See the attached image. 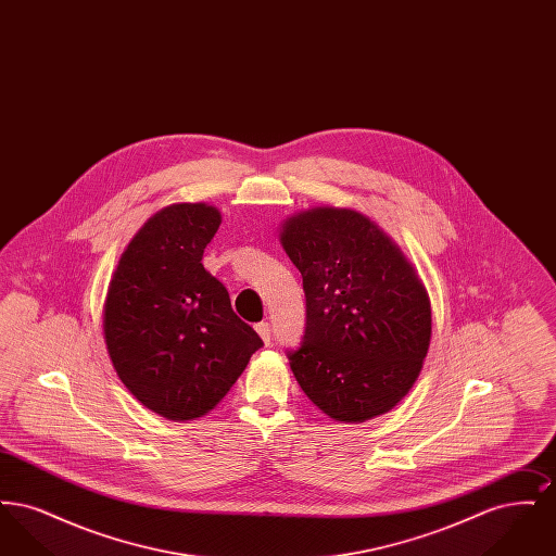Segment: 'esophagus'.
I'll use <instances>...</instances> for the list:
<instances>
[{
	"label": "esophagus",
	"mask_w": 556,
	"mask_h": 556,
	"mask_svg": "<svg viewBox=\"0 0 556 556\" xmlns=\"http://www.w3.org/2000/svg\"><path fill=\"white\" fill-rule=\"evenodd\" d=\"M256 331H258V336L263 338V342H265V344H270V325H268L266 320L256 325Z\"/></svg>",
	"instance_id": "1"
}]
</instances>
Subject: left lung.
<instances>
[{"label": "left lung", "instance_id": "1", "mask_svg": "<svg viewBox=\"0 0 556 556\" xmlns=\"http://www.w3.org/2000/svg\"><path fill=\"white\" fill-rule=\"evenodd\" d=\"M281 243L306 295L304 338L288 350L300 388L344 424L392 410L417 381L431 340L415 268L372 220L345 208L293 216Z\"/></svg>", "mask_w": 556, "mask_h": 556}]
</instances>
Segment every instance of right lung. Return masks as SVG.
<instances>
[{"label": "right lung", "instance_id": "right-lung-1", "mask_svg": "<svg viewBox=\"0 0 556 556\" xmlns=\"http://www.w3.org/2000/svg\"><path fill=\"white\" fill-rule=\"evenodd\" d=\"M218 225L220 212L206 204L160 211L131 239L108 288L110 361L132 396L173 421L214 408L265 345L202 265Z\"/></svg>", "mask_w": 556, "mask_h": 556}]
</instances>
